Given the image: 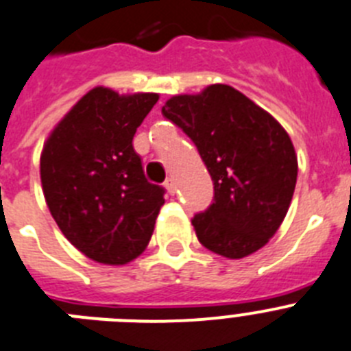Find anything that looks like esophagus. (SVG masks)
Here are the masks:
<instances>
[{"label": "esophagus", "instance_id": "esophagus-1", "mask_svg": "<svg viewBox=\"0 0 351 351\" xmlns=\"http://www.w3.org/2000/svg\"><path fill=\"white\" fill-rule=\"evenodd\" d=\"M166 189H167V193L175 194L176 193V184H175V178H167L166 180Z\"/></svg>", "mask_w": 351, "mask_h": 351}]
</instances>
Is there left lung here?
I'll return each instance as SVG.
<instances>
[{"label":"left lung","instance_id":"left-lung-1","mask_svg":"<svg viewBox=\"0 0 351 351\" xmlns=\"http://www.w3.org/2000/svg\"><path fill=\"white\" fill-rule=\"evenodd\" d=\"M162 114L193 139L213 180V203L193 219L197 240L230 260L260 251L285 221L297 184L285 127L228 84L171 97Z\"/></svg>","mask_w":351,"mask_h":351}]
</instances>
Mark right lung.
Instances as JSON below:
<instances>
[{
    "label": "right lung",
    "instance_id": "add662e5",
    "mask_svg": "<svg viewBox=\"0 0 351 351\" xmlns=\"http://www.w3.org/2000/svg\"><path fill=\"white\" fill-rule=\"evenodd\" d=\"M158 93L120 95L97 86L51 130L40 155L49 212L86 258L120 267L152 239L164 189L150 184L132 139Z\"/></svg>",
    "mask_w": 351,
    "mask_h": 351
}]
</instances>
